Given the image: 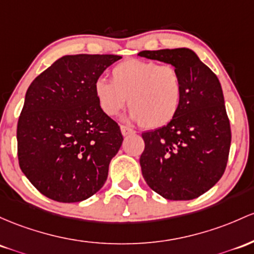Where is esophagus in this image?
Segmentation results:
<instances>
[{
    "label": "esophagus",
    "mask_w": 254,
    "mask_h": 254,
    "mask_svg": "<svg viewBox=\"0 0 254 254\" xmlns=\"http://www.w3.org/2000/svg\"><path fill=\"white\" fill-rule=\"evenodd\" d=\"M121 131L124 136H127V135H131V133H135L136 131L131 127H125V125H121Z\"/></svg>",
    "instance_id": "34e87169"
}]
</instances>
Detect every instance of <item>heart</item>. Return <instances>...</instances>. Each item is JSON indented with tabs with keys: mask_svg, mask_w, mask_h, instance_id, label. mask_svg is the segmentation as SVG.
<instances>
[{
	"mask_svg": "<svg viewBox=\"0 0 254 254\" xmlns=\"http://www.w3.org/2000/svg\"><path fill=\"white\" fill-rule=\"evenodd\" d=\"M94 94L106 116H117L127 99L131 118L146 129H158L176 117L183 80L174 65L127 59L112 68L111 82L105 78L95 80Z\"/></svg>",
	"mask_w": 254,
	"mask_h": 254,
	"instance_id": "heart-1",
	"label": "heart"
}]
</instances>
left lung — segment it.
I'll use <instances>...</instances> for the list:
<instances>
[{
    "label": "left lung",
    "instance_id": "obj_1",
    "mask_svg": "<svg viewBox=\"0 0 254 254\" xmlns=\"http://www.w3.org/2000/svg\"><path fill=\"white\" fill-rule=\"evenodd\" d=\"M137 55L171 64L183 80L176 117L142 133V175L165 199H195L221 180L229 158L231 130L221 83L190 49L142 50Z\"/></svg>",
    "mask_w": 254,
    "mask_h": 254
}]
</instances>
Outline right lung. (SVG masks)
Wrapping results in <instances>:
<instances>
[{
	"instance_id": "add662e5",
	"label": "right lung",
	"mask_w": 254,
	"mask_h": 254,
	"mask_svg": "<svg viewBox=\"0 0 254 254\" xmlns=\"http://www.w3.org/2000/svg\"><path fill=\"white\" fill-rule=\"evenodd\" d=\"M119 55H65L33 79L16 127L21 171L40 193L79 202L105 185L122 146L118 123L100 108L94 83Z\"/></svg>"
}]
</instances>
